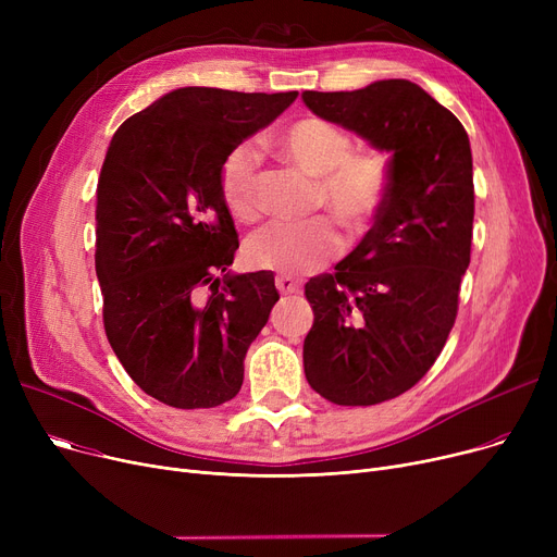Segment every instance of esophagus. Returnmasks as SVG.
I'll list each match as a JSON object with an SVG mask.
<instances>
[{"mask_svg": "<svg viewBox=\"0 0 557 557\" xmlns=\"http://www.w3.org/2000/svg\"><path fill=\"white\" fill-rule=\"evenodd\" d=\"M275 286L282 296H288V294H300L302 284L298 280H294L290 275H277L275 277Z\"/></svg>", "mask_w": 557, "mask_h": 557, "instance_id": "1", "label": "esophagus"}]
</instances>
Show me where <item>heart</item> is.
<instances>
[{"mask_svg": "<svg viewBox=\"0 0 557 557\" xmlns=\"http://www.w3.org/2000/svg\"><path fill=\"white\" fill-rule=\"evenodd\" d=\"M275 141L290 162L315 175L313 208L330 210L352 237H361L384 214L393 191V169L382 151H355L352 137L320 116L288 124ZM259 162L255 144L242 141L221 164L223 200L232 216L244 223L261 214ZM341 250L343 234L330 216L271 223L246 242L250 267L284 275L309 273Z\"/></svg>", "mask_w": 557, "mask_h": 557, "instance_id": "heart-1", "label": "heart"}]
</instances>
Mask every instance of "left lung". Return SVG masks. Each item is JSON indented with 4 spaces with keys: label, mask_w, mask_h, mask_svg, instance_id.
<instances>
[{
    "label": "left lung",
    "mask_w": 557,
    "mask_h": 557,
    "mask_svg": "<svg viewBox=\"0 0 557 557\" xmlns=\"http://www.w3.org/2000/svg\"><path fill=\"white\" fill-rule=\"evenodd\" d=\"M302 99L313 114L393 153L384 214L334 273L305 284L313 309L302 352L309 386L338 406L382 404L420 382L456 323L472 252L470 137L404 78Z\"/></svg>",
    "instance_id": "left-lung-1"
}]
</instances>
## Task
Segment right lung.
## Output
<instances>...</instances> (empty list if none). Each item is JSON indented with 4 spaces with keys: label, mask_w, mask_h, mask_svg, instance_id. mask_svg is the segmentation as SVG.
I'll return each instance as SVG.
<instances>
[{
    "label": "right lung",
    "mask_w": 557,
    "mask_h": 557,
    "mask_svg": "<svg viewBox=\"0 0 557 557\" xmlns=\"http://www.w3.org/2000/svg\"><path fill=\"white\" fill-rule=\"evenodd\" d=\"M296 97L181 87L128 116L108 146L95 252L103 327L133 382L166 406L237 395L248 347L280 300L271 271L227 273L239 234L221 164Z\"/></svg>",
    "instance_id": "1"
}]
</instances>
